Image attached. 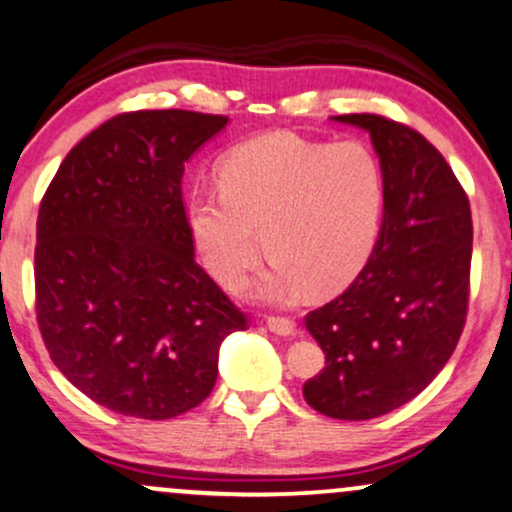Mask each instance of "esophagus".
Segmentation results:
<instances>
[{"label":"esophagus","mask_w":512,"mask_h":512,"mask_svg":"<svg viewBox=\"0 0 512 512\" xmlns=\"http://www.w3.org/2000/svg\"><path fill=\"white\" fill-rule=\"evenodd\" d=\"M267 326H269V331H274L276 336H293L295 334V322L288 317H269Z\"/></svg>","instance_id":"34e87169"}]
</instances>
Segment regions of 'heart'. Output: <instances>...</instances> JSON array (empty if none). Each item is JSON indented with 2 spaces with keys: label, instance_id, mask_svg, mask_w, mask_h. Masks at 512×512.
I'll return each instance as SVG.
<instances>
[{
  "label": "heart",
  "instance_id": "heart-1",
  "mask_svg": "<svg viewBox=\"0 0 512 512\" xmlns=\"http://www.w3.org/2000/svg\"><path fill=\"white\" fill-rule=\"evenodd\" d=\"M188 214L217 281L243 286L264 245L274 267L257 293L291 303L305 291L334 293L365 267L384 217V171L355 140L267 135L233 150L219 166V190H195Z\"/></svg>",
  "mask_w": 512,
  "mask_h": 512
}]
</instances>
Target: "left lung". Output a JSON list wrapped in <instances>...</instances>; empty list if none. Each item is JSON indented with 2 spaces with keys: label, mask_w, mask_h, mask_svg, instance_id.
<instances>
[{
  "label": "left lung",
  "mask_w": 512,
  "mask_h": 512,
  "mask_svg": "<svg viewBox=\"0 0 512 512\" xmlns=\"http://www.w3.org/2000/svg\"><path fill=\"white\" fill-rule=\"evenodd\" d=\"M336 121L369 131L384 171V221L372 255L334 300L307 312L326 355L307 379L310 408L372 420L429 386L458 346L470 305L472 212L436 147L381 114Z\"/></svg>",
  "instance_id": "obj_1"
}]
</instances>
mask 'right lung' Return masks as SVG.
<instances>
[{
    "label": "right lung",
    "mask_w": 512,
    "mask_h": 512,
    "mask_svg": "<svg viewBox=\"0 0 512 512\" xmlns=\"http://www.w3.org/2000/svg\"><path fill=\"white\" fill-rule=\"evenodd\" d=\"M229 116L140 109L104 121L66 155L38 212L35 312L59 372L140 420L197 408L219 346L248 329L195 262L183 202L190 155Z\"/></svg>",
    "instance_id": "1"
}]
</instances>
